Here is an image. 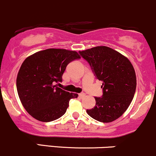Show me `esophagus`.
<instances>
[{
    "instance_id": "esophagus-1",
    "label": "esophagus",
    "mask_w": 156,
    "mask_h": 156,
    "mask_svg": "<svg viewBox=\"0 0 156 156\" xmlns=\"http://www.w3.org/2000/svg\"><path fill=\"white\" fill-rule=\"evenodd\" d=\"M85 96V94L84 93H80V94H79V97H80V98H83Z\"/></svg>"
}]
</instances>
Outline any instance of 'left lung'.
<instances>
[{
    "label": "left lung",
    "instance_id": "8db88e82",
    "mask_svg": "<svg viewBox=\"0 0 156 156\" xmlns=\"http://www.w3.org/2000/svg\"><path fill=\"white\" fill-rule=\"evenodd\" d=\"M99 80L103 96L95 97L96 105L88 115L103 123L120 118L131 103L136 89V75L132 63L119 52L105 46L80 51Z\"/></svg>",
    "mask_w": 156,
    "mask_h": 156
}]
</instances>
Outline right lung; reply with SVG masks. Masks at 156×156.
Segmentation results:
<instances>
[{
	"label": "right lung",
	"mask_w": 156,
	"mask_h": 156,
	"mask_svg": "<svg viewBox=\"0 0 156 156\" xmlns=\"http://www.w3.org/2000/svg\"><path fill=\"white\" fill-rule=\"evenodd\" d=\"M80 58L77 52L65 49H50L36 52L23 62L16 79L20 100L33 118L51 122L66 112L72 98L77 94L69 93L56 86L62 81L67 65Z\"/></svg>",
	"instance_id": "right-lung-1"
}]
</instances>
